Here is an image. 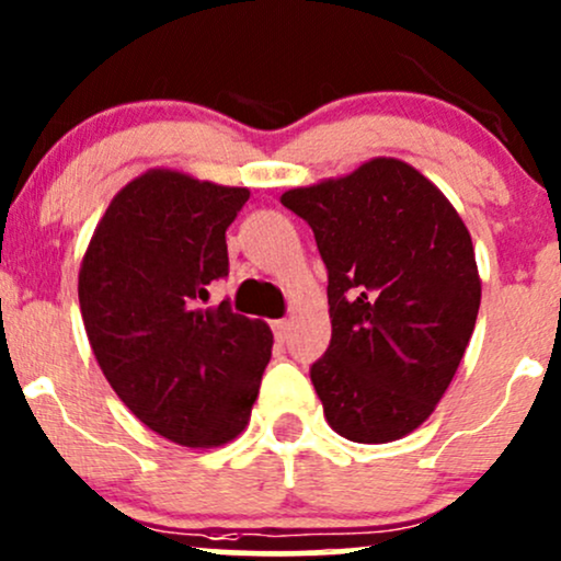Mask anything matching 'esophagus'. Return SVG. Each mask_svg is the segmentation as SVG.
I'll return each mask as SVG.
<instances>
[{
	"instance_id": "34e87169",
	"label": "esophagus",
	"mask_w": 561,
	"mask_h": 561,
	"mask_svg": "<svg viewBox=\"0 0 561 561\" xmlns=\"http://www.w3.org/2000/svg\"><path fill=\"white\" fill-rule=\"evenodd\" d=\"M288 331H291V323L288 320H273V333H275V342L283 344L288 339Z\"/></svg>"
}]
</instances>
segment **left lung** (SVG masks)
<instances>
[{
  "label": "left lung",
  "instance_id": "1",
  "mask_svg": "<svg viewBox=\"0 0 561 561\" xmlns=\"http://www.w3.org/2000/svg\"><path fill=\"white\" fill-rule=\"evenodd\" d=\"M280 204L310 225L329 267L331 344L310 370L325 421L352 443L405 437L443 400L480 312L467 225L392 156L291 187Z\"/></svg>",
  "mask_w": 561,
  "mask_h": 561
}]
</instances>
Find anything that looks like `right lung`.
Masks as SVG:
<instances>
[{
    "mask_svg": "<svg viewBox=\"0 0 561 561\" xmlns=\"http://www.w3.org/2000/svg\"><path fill=\"white\" fill-rule=\"evenodd\" d=\"M249 187L156 167L100 217L79 270V307L100 370L148 430L219 448L247 430L273 355L264 320L201 307L228 275L225 230Z\"/></svg>",
    "mask_w": 561,
    "mask_h": 561,
    "instance_id": "add662e5",
    "label": "right lung"
}]
</instances>
